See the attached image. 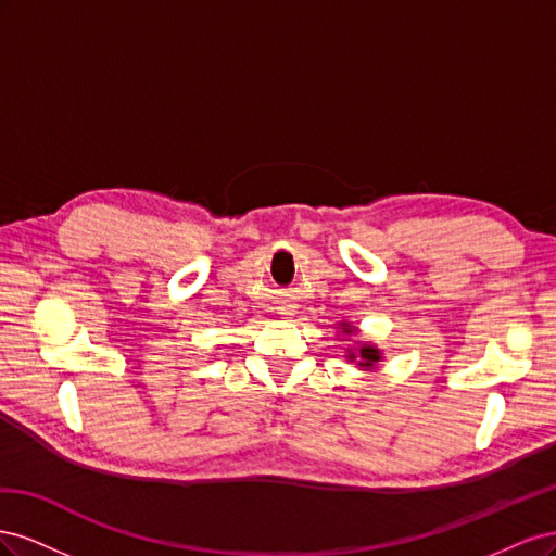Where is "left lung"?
I'll return each mask as SVG.
<instances>
[{"instance_id": "8db88e82", "label": "left lung", "mask_w": 556, "mask_h": 556, "mask_svg": "<svg viewBox=\"0 0 556 556\" xmlns=\"http://www.w3.org/2000/svg\"><path fill=\"white\" fill-rule=\"evenodd\" d=\"M341 329L343 333L352 336V331H355V327H352L350 323H341ZM350 362H357L359 368H364V371H371V368H376V364L382 359L380 350L371 343H359V348H348V355H345Z\"/></svg>"}]
</instances>
